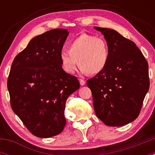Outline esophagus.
I'll list each match as a JSON object with an SVG mask.
<instances>
[{
  "label": "esophagus",
  "instance_id": "1",
  "mask_svg": "<svg viewBox=\"0 0 155 155\" xmlns=\"http://www.w3.org/2000/svg\"><path fill=\"white\" fill-rule=\"evenodd\" d=\"M79 81H80V84L81 86L84 85V84H85V83H86L85 81L83 80V79H79Z\"/></svg>",
  "mask_w": 155,
  "mask_h": 155
}]
</instances>
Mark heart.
Instances as JSON below:
<instances>
[{
  "label": "heart",
  "instance_id": "b5f03b06",
  "mask_svg": "<svg viewBox=\"0 0 155 155\" xmlns=\"http://www.w3.org/2000/svg\"><path fill=\"white\" fill-rule=\"evenodd\" d=\"M68 50L61 53V64L68 74H73L80 64L82 73L98 74L104 71L109 59L107 42L90 34H82L68 42Z\"/></svg>",
  "mask_w": 155,
  "mask_h": 155
}]
</instances>
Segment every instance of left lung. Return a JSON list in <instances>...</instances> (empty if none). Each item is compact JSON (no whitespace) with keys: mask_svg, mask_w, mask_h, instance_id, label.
Masks as SVG:
<instances>
[{"mask_svg":"<svg viewBox=\"0 0 155 155\" xmlns=\"http://www.w3.org/2000/svg\"><path fill=\"white\" fill-rule=\"evenodd\" d=\"M104 35L109 59L103 71L87 81L94 112L109 127L137 118L150 86L148 64L133 41L110 28L94 27Z\"/></svg>","mask_w":155,"mask_h":155,"instance_id":"obj_1","label":"left lung"}]
</instances>
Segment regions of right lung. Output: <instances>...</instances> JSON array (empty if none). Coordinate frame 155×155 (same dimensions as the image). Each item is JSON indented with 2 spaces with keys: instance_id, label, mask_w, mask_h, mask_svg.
Wrapping results in <instances>:
<instances>
[{
  "instance_id": "add662e5",
  "label": "right lung",
  "mask_w": 155,
  "mask_h": 155,
  "mask_svg": "<svg viewBox=\"0 0 155 155\" xmlns=\"http://www.w3.org/2000/svg\"><path fill=\"white\" fill-rule=\"evenodd\" d=\"M68 35L67 29L54 28L33 38L15 57L8 76L12 110L39 137L62 132L67 98L80 87L77 77L66 73L61 64Z\"/></svg>"
}]
</instances>
